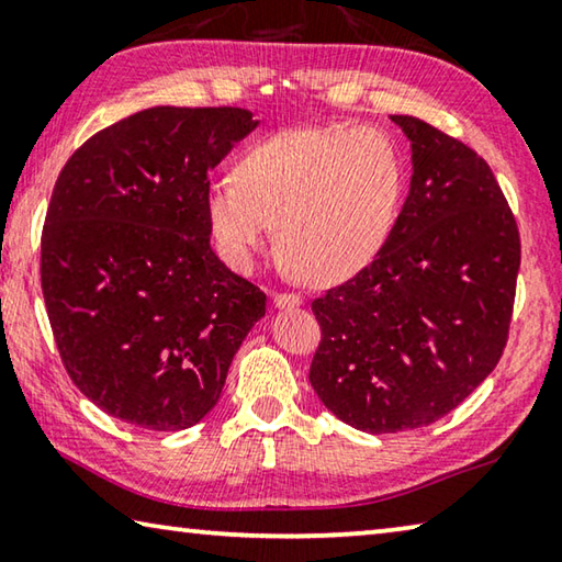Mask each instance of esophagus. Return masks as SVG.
<instances>
[{"instance_id":"34e87169","label":"esophagus","mask_w":562,"mask_h":562,"mask_svg":"<svg viewBox=\"0 0 562 562\" xmlns=\"http://www.w3.org/2000/svg\"><path fill=\"white\" fill-rule=\"evenodd\" d=\"M272 302H274V307H280V310H294L302 304V297L297 292H274Z\"/></svg>"}]
</instances>
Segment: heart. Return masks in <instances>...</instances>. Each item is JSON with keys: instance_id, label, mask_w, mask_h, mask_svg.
I'll use <instances>...</instances> for the list:
<instances>
[{"instance_id": "heart-1", "label": "heart", "mask_w": 562, "mask_h": 562, "mask_svg": "<svg viewBox=\"0 0 562 562\" xmlns=\"http://www.w3.org/2000/svg\"><path fill=\"white\" fill-rule=\"evenodd\" d=\"M207 188L205 213L235 265L278 227V250L304 282H341L367 268L392 227L402 168L392 140L364 123L282 131Z\"/></svg>"}]
</instances>
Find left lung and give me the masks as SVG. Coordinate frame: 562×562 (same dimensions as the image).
I'll return each mask as SVG.
<instances>
[{
    "label": "left lung",
    "instance_id": "8db88e82",
    "mask_svg": "<svg viewBox=\"0 0 562 562\" xmlns=\"http://www.w3.org/2000/svg\"><path fill=\"white\" fill-rule=\"evenodd\" d=\"M414 176L374 260L312 302L322 337L310 384L369 434L422 429L453 412L506 349L520 235L473 148L416 116Z\"/></svg>",
    "mask_w": 562,
    "mask_h": 562
}]
</instances>
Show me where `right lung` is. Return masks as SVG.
<instances>
[{"label":"right lung","instance_id":"obj_1","mask_svg":"<svg viewBox=\"0 0 562 562\" xmlns=\"http://www.w3.org/2000/svg\"><path fill=\"white\" fill-rule=\"evenodd\" d=\"M258 121L156 106L79 146L42 231V292L61 364L103 412L180 431L221 398L268 297L217 260L211 170Z\"/></svg>","mask_w":562,"mask_h":562}]
</instances>
